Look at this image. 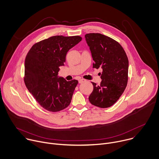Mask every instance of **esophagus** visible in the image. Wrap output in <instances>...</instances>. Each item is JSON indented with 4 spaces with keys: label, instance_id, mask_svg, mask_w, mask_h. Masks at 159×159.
<instances>
[{
    "label": "esophagus",
    "instance_id": "1",
    "mask_svg": "<svg viewBox=\"0 0 159 159\" xmlns=\"http://www.w3.org/2000/svg\"><path fill=\"white\" fill-rule=\"evenodd\" d=\"M86 82V80H85V79H80V80H79V82L80 84H82V83H83V82Z\"/></svg>",
    "mask_w": 159,
    "mask_h": 159
}]
</instances>
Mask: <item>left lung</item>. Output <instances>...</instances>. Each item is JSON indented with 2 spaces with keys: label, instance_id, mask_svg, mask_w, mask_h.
Segmentation results:
<instances>
[{
  "label": "left lung",
  "instance_id": "left-lung-1",
  "mask_svg": "<svg viewBox=\"0 0 159 159\" xmlns=\"http://www.w3.org/2000/svg\"><path fill=\"white\" fill-rule=\"evenodd\" d=\"M94 63L93 68H101L102 81L99 85L92 82L93 91L90 102L101 108L114 104L123 93L128 79V59L121 45L100 33L85 35Z\"/></svg>",
  "mask_w": 159,
  "mask_h": 159
}]
</instances>
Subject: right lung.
Wrapping results in <instances>:
<instances>
[{"label":"right lung","mask_w":159,"mask_h":159,"mask_svg":"<svg viewBox=\"0 0 159 159\" xmlns=\"http://www.w3.org/2000/svg\"><path fill=\"white\" fill-rule=\"evenodd\" d=\"M79 36H54L35 43L25 63V85L39 104L50 112L64 109L70 104L78 80L58 77L59 66L64 65L66 55L78 44Z\"/></svg>","instance_id":"add662e5"}]
</instances>
